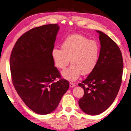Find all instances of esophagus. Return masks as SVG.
I'll return each instance as SVG.
<instances>
[{
  "label": "esophagus",
  "mask_w": 131,
  "mask_h": 131,
  "mask_svg": "<svg viewBox=\"0 0 131 131\" xmlns=\"http://www.w3.org/2000/svg\"><path fill=\"white\" fill-rule=\"evenodd\" d=\"M75 86V84L74 83V82H70V87H72V86Z\"/></svg>",
  "instance_id": "1"
}]
</instances>
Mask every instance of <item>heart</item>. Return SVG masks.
Listing matches in <instances>:
<instances>
[{"instance_id":"obj_1","label":"heart","mask_w":131,"mask_h":131,"mask_svg":"<svg viewBox=\"0 0 131 131\" xmlns=\"http://www.w3.org/2000/svg\"><path fill=\"white\" fill-rule=\"evenodd\" d=\"M61 49L54 48L51 56L54 64L59 69H65L70 61L72 64L62 72L66 79L75 80L81 74L88 75L97 66L101 49L94 40L80 35H71L62 42Z\"/></svg>"}]
</instances>
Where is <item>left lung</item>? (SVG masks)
I'll return each mask as SVG.
<instances>
[{"instance_id":"obj_1","label":"left lung","mask_w":131,"mask_h":131,"mask_svg":"<svg viewBox=\"0 0 131 131\" xmlns=\"http://www.w3.org/2000/svg\"><path fill=\"white\" fill-rule=\"evenodd\" d=\"M100 34L101 52L95 70L78 85L84 94L78 101L82 111L96 115L107 110L115 99L122 82L124 63L117 44L103 32Z\"/></svg>"}]
</instances>
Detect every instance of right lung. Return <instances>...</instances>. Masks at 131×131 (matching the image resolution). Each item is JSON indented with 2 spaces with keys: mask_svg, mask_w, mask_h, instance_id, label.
Wrapping results in <instances>:
<instances>
[{
  "mask_svg": "<svg viewBox=\"0 0 131 131\" xmlns=\"http://www.w3.org/2000/svg\"><path fill=\"white\" fill-rule=\"evenodd\" d=\"M59 28L50 24L26 32L16 42L10 58L14 87L26 105L38 114L54 111L69 88L51 56ZM56 78L60 80L56 81Z\"/></svg>",
  "mask_w": 131,
  "mask_h": 131,
  "instance_id": "add662e5",
  "label": "right lung"
}]
</instances>
